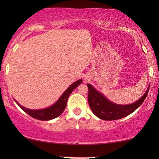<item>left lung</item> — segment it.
Returning a JSON list of instances; mask_svg holds the SVG:
<instances>
[{"label": "left lung", "mask_w": 159, "mask_h": 159, "mask_svg": "<svg viewBox=\"0 0 159 159\" xmlns=\"http://www.w3.org/2000/svg\"><path fill=\"white\" fill-rule=\"evenodd\" d=\"M88 88V103L94 114L99 119L103 120H116L128 116L134 112L139 106H141L146 98L150 85L144 95L133 103L127 105H120L113 103L104 96L90 84H87Z\"/></svg>", "instance_id": "1"}]
</instances>
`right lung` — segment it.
I'll list each match as a JSON object with an SVG mask.
<instances>
[{"label":"right lung","mask_w":159,"mask_h":159,"mask_svg":"<svg viewBox=\"0 0 159 159\" xmlns=\"http://www.w3.org/2000/svg\"><path fill=\"white\" fill-rule=\"evenodd\" d=\"M82 82V80H79L77 81H76L71 84L66 90L64 91V93L61 95V97L58 98L57 101L55 103H53V105L49 106V107L43 108V109H30V108H27L24 106H21L18 102L15 101V102L17 103L19 107L22 109L24 111L27 113V114H29L30 116H31L33 118L38 119V120H42V121H48L51 119H55L58 116H60L61 114L64 112V111L66 108V104H67V100L68 98L72 91L77 88L78 85H80Z\"/></svg>","instance_id":"add662e5"}]
</instances>
